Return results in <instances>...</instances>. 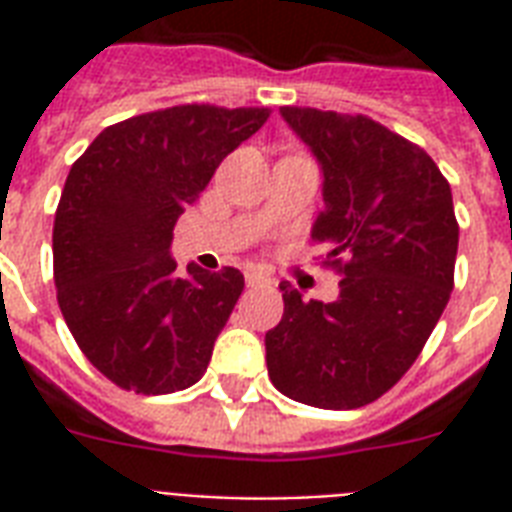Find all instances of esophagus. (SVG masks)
Masks as SVG:
<instances>
[{"instance_id": "34e87169", "label": "esophagus", "mask_w": 512, "mask_h": 512, "mask_svg": "<svg viewBox=\"0 0 512 512\" xmlns=\"http://www.w3.org/2000/svg\"><path fill=\"white\" fill-rule=\"evenodd\" d=\"M271 276L263 271H247V287H268Z\"/></svg>"}]
</instances>
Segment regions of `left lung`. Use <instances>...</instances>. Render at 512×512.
Returning <instances> with one entry per match:
<instances>
[{
    "instance_id": "obj_1",
    "label": "left lung",
    "mask_w": 512,
    "mask_h": 512,
    "mask_svg": "<svg viewBox=\"0 0 512 512\" xmlns=\"http://www.w3.org/2000/svg\"><path fill=\"white\" fill-rule=\"evenodd\" d=\"M281 116L324 172L311 236L342 279L335 303L281 281L268 377L300 404L358 409L409 372L449 303L460 241L452 188L420 146L369 116L297 106Z\"/></svg>"
}]
</instances>
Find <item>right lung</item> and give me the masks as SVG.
<instances>
[{
	"label": "right lung",
	"instance_id": "1",
	"mask_svg": "<svg viewBox=\"0 0 512 512\" xmlns=\"http://www.w3.org/2000/svg\"><path fill=\"white\" fill-rule=\"evenodd\" d=\"M271 111L185 103L111 124L74 162L52 228L58 305L122 390L191 388L244 289L236 268L177 271L172 228Z\"/></svg>",
	"mask_w": 512,
	"mask_h": 512
}]
</instances>
